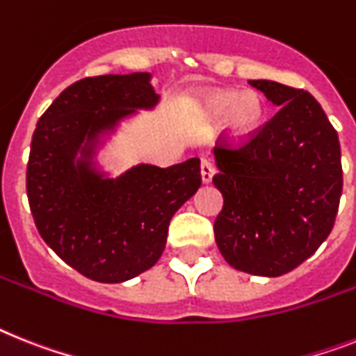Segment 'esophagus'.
<instances>
[{"label":"esophagus","instance_id":"34e87169","mask_svg":"<svg viewBox=\"0 0 356 356\" xmlns=\"http://www.w3.org/2000/svg\"><path fill=\"white\" fill-rule=\"evenodd\" d=\"M215 175V166L210 163L208 159H202L201 161V177H202V183L208 184L211 183V179Z\"/></svg>","mask_w":356,"mask_h":356}]
</instances>
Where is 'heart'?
Instances as JSON below:
<instances>
[{
  "label": "heart",
  "mask_w": 356,
  "mask_h": 356,
  "mask_svg": "<svg viewBox=\"0 0 356 356\" xmlns=\"http://www.w3.org/2000/svg\"><path fill=\"white\" fill-rule=\"evenodd\" d=\"M202 112L213 121H220L224 134L243 141L252 137L264 121V103L255 92L210 90L202 95Z\"/></svg>",
  "instance_id": "heart-1"
}]
</instances>
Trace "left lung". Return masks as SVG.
Returning <instances> with one entry per match:
<instances>
[{
	"label": "left lung",
	"mask_w": 356,
	"mask_h": 356,
	"mask_svg": "<svg viewBox=\"0 0 356 356\" xmlns=\"http://www.w3.org/2000/svg\"><path fill=\"white\" fill-rule=\"evenodd\" d=\"M248 83L279 112L244 145L213 150V184L224 199L215 243L235 270L279 277L309 259L333 229L340 143L309 92L270 79Z\"/></svg>",
	"instance_id": "1"
}]
</instances>
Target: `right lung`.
Masks as SVG:
<instances>
[{"instance_id":"obj_1","label":"right lung","mask_w":356,"mask_h":356,"mask_svg":"<svg viewBox=\"0 0 356 356\" xmlns=\"http://www.w3.org/2000/svg\"><path fill=\"white\" fill-rule=\"evenodd\" d=\"M152 74H108L74 83L38 121L26 195L43 241L81 275L124 282L163 255L173 213L201 186L197 157L159 168L136 164L110 177L97 154L122 119L154 110Z\"/></svg>"}]
</instances>
